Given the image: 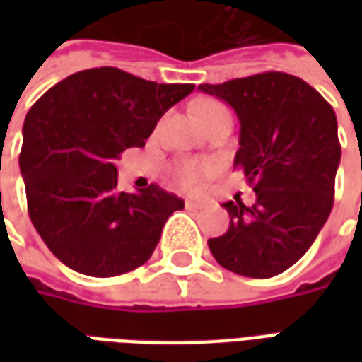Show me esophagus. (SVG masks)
I'll use <instances>...</instances> for the list:
<instances>
[{"label": "esophagus", "mask_w": 362, "mask_h": 362, "mask_svg": "<svg viewBox=\"0 0 362 362\" xmlns=\"http://www.w3.org/2000/svg\"><path fill=\"white\" fill-rule=\"evenodd\" d=\"M186 205L192 207V209H202V207H205V202H199V199H186Z\"/></svg>", "instance_id": "1"}]
</instances>
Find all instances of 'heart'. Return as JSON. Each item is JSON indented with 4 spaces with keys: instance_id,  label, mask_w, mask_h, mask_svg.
<instances>
[{
    "instance_id": "heart-1",
    "label": "heart",
    "mask_w": 362,
    "mask_h": 362,
    "mask_svg": "<svg viewBox=\"0 0 362 362\" xmlns=\"http://www.w3.org/2000/svg\"><path fill=\"white\" fill-rule=\"evenodd\" d=\"M215 110H223V106L217 103H205L199 106V118H204L205 114ZM217 170V165L207 158H192V160H182L174 166L173 176L174 182L184 189H196L204 184L205 178H209Z\"/></svg>"
}]
</instances>
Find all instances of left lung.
I'll return each mask as SVG.
<instances>
[{"label":"left lung","instance_id":"1","mask_svg":"<svg viewBox=\"0 0 362 362\" xmlns=\"http://www.w3.org/2000/svg\"><path fill=\"white\" fill-rule=\"evenodd\" d=\"M199 90L225 100L240 122L235 168L256 192L223 207L230 227L209 238L213 258L228 272L267 279L303 258L329 217L341 158L332 104L295 75L266 71Z\"/></svg>","mask_w":362,"mask_h":362}]
</instances>
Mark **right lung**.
<instances>
[{"instance_id":"right-lung-1","label":"right lung","mask_w":362,"mask_h":362,"mask_svg":"<svg viewBox=\"0 0 362 362\" xmlns=\"http://www.w3.org/2000/svg\"><path fill=\"white\" fill-rule=\"evenodd\" d=\"M192 83H155L118 67L69 75L28 110L19 155L36 233L75 272L114 277L143 266L184 199L151 184L118 192L114 160L143 147Z\"/></svg>"}]
</instances>
